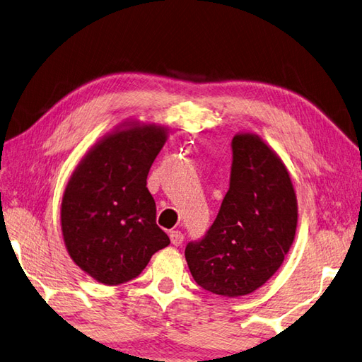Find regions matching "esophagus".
I'll return each mask as SVG.
<instances>
[{
  "instance_id": "esophagus-1",
  "label": "esophagus",
  "mask_w": 362,
  "mask_h": 362,
  "mask_svg": "<svg viewBox=\"0 0 362 362\" xmlns=\"http://www.w3.org/2000/svg\"><path fill=\"white\" fill-rule=\"evenodd\" d=\"M170 240H172V243H173V245H176V247H180V245H182V240H184V234H182L181 231H178V230H175V231H170Z\"/></svg>"
}]
</instances>
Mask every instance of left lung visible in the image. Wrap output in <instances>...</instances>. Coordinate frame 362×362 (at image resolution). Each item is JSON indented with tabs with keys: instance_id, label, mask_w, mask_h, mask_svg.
<instances>
[{
	"instance_id": "obj_1",
	"label": "left lung",
	"mask_w": 362,
	"mask_h": 362,
	"mask_svg": "<svg viewBox=\"0 0 362 362\" xmlns=\"http://www.w3.org/2000/svg\"><path fill=\"white\" fill-rule=\"evenodd\" d=\"M230 189L204 238L186 261L198 286L223 297L261 287L281 267L297 230V197L278 154L256 134L231 142Z\"/></svg>"
}]
</instances>
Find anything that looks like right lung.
Here are the masks:
<instances>
[{"label":"right lung","instance_id":"right-lung-1","mask_svg":"<svg viewBox=\"0 0 362 362\" xmlns=\"http://www.w3.org/2000/svg\"><path fill=\"white\" fill-rule=\"evenodd\" d=\"M79 162L65 187L61 223L78 267L98 283L134 279L170 239L156 225L146 189L151 164L167 140L156 124H123Z\"/></svg>","mask_w":362,"mask_h":362}]
</instances>
